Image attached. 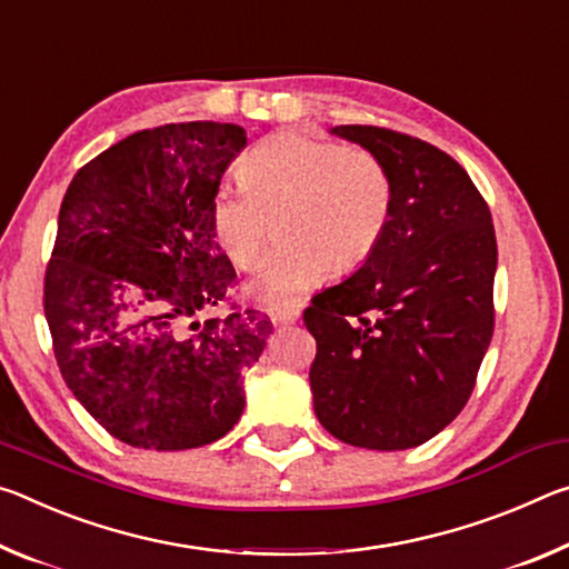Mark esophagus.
I'll list each match as a JSON object with an SVG mask.
<instances>
[{
	"label": "esophagus",
	"instance_id": "34e87169",
	"mask_svg": "<svg viewBox=\"0 0 569 569\" xmlns=\"http://www.w3.org/2000/svg\"><path fill=\"white\" fill-rule=\"evenodd\" d=\"M269 315H272V322L277 325H292L300 320V307H274Z\"/></svg>",
	"mask_w": 569,
	"mask_h": 569
}]
</instances>
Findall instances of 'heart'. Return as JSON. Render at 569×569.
Returning a JSON list of instances; mask_svg holds the SVG:
<instances>
[{
	"label": "heart",
	"mask_w": 569,
	"mask_h": 569,
	"mask_svg": "<svg viewBox=\"0 0 569 569\" xmlns=\"http://www.w3.org/2000/svg\"><path fill=\"white\" fill-rule=\"evenodd\" d=\"M239 179L244 186L213 193L211 229L229 262L249 272L279 221L287 244L251 282L267 305L315 290L332 269L356 272L376 254L393 219V176L366 146L277 133L241 158Z\"/></svg>",
	"instance_id": "b5f03b06"
}]
</instances>
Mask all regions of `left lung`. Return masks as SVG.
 I'll return each instance as SVG.
<instances>
[{"instance_id": "left-lung-1", "label": "left lung", "mask_w": 569, "mask_h": 569, "mask_svg": "<svg viewBox=\"0 0 569 569\" xmlns=\"http://www.w3.org/2000/svg\"><path fill=\"white\" fill-rule=\"evenodd\" d=\"M335 136L383 158L396 186L383 241L346 282L315 295V413L372 451L421 446L467 406L495 335L491 211L449 153L378 126Z\"/></svg>"}]
</instances>
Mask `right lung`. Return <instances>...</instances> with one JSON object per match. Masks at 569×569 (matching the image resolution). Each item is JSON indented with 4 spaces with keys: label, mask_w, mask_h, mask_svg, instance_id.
Instances as JSON below:
<instances>
[{
    "label": "right lung",
    "mask_w": 569,
    "mask_h": 569,
    "mask_svg": "<svg viewBox=\"0 0 569 569\" xmlns=\"http://www.w3.org/2000/svg\"><path fill=\"white\" fill-rule=\"evenodd\" d=\"M244 146V128L213 120L138 130L64 191L44 272L54 360L82 408L136 449L207 446L244 411L241 376L272 325L229 302L237 272L211 229Z\"/></svg>",
    "instance_id": "add662e5"
}]
</instances>
